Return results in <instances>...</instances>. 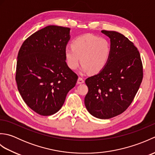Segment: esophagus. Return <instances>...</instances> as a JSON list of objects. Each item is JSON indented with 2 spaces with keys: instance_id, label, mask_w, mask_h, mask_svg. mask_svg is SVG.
<instances>
[{
  "instance_id": "esophagus-1",
  "label": "esophagus",
  "mask_w": 155,
  "mask_h": 155,
  "mask_svg": "<svg viewBox=\"0 0 155 155\" xmlns=\"http://www.w3.org/2000/svg\"><path fill=\"white\" fill-rule=\"evenodd\" d=\"M84 79H83V78H81V77H78V80H77V83H78V84H82V83H84Z\"/></svg>"
}]
</instances>
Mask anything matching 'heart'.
Listing matches in <instances>:
<instances>
[{"mask_svg":"<svg viewBox=\"0 0 155 155\" xmlns=\"http://www.w3.org/2000/svg\"><path fill=\"white\" fill-rule=\"evenodd\" d=\"M111 54V45L108 39L92 35L77 37L71 42V48L64 51L66 64L72 71L83 64L82 72L93 74L101 72L108 64Z\"/></svg>","mask_w":155,"mask_h":155,"instance_id":"b5f03b06","label":"heart"}]
</instances>
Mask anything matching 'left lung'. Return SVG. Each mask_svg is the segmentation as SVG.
Here are the masks:
<instances>
[{"label":"left lung","mask_w":155,"mask_h":155,"mask_svg":"<svg viewBox=\"0 0 155 155\" xmlns=\"http://www.w3.org/2000/svg\"><path fill=\"white\" fill-rule=\"evenodd\" d=\"M101 32L110 39V57L103 71L85 81L88 91L84 104L93 117L108 119L132 103L143 81V63L137 48L123 35Z\"/></svg>","instance_id":"obj_1"}]
</instances>
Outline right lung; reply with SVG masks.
I'll list each match as a JSON object with an SVG mask.
<instances>
[{
	"mask_svg": "<svg viewBox=\"0 0 155 155\" xmlns=\"http://www.w3.org/2000/svg\"><path fill=\"white\" fill-rule=\"evenodd\" d=\"M67 27L50 25L31 35L18 51L16 81L23 101L35 113L49 116L63 105L78 79L66 64Z\"/></svg>",
	"mask_w": 155,
	"mask_h": 155,
	"instance_id": "add662e5",
	"label": "right lung"
}]
</instances>
